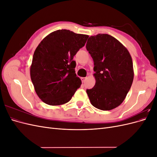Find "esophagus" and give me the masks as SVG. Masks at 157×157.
<instances>
[{"label": "esophagus", "mask_w": 157, "mask_h": 157, "mask_svg": "<svg viewBox=\"0 0 157 157\" xmlns=\"http://www.w3.org/2000/svg\"><path fill=\"white\" fill-rule=\"evenodd\" d=\"M86 77H82V78H81L82 82H84L85 80H86Z\"/></svg>", "instance_id": "1"}]
</instances>
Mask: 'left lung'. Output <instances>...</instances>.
<instances>
[{"instance_id":"left-lung-1","label":"left lung","mask_w":157,"mask_h":157,"mask_svg":"<svg viewBox=\"0 0 157 157\" xmlns=\"http://www.w3.org/2000/svg\"><path fill=\"white\" fill-rule=\"evenodd\" d=\"M86 50L94 61L96 84L86 93L92 105L103 111L119 106L134 80L132 57L113 36L98 34L89 37Z\"/></svg>"}]
</instances>
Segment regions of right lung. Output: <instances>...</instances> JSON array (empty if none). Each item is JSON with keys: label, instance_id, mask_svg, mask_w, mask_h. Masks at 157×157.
<instances>
[{"label": "right lung", "instance_id": "obj_1", "mask_svg": "<svg viewBox=\"0 0 157 157\" xmlns=\"http://www.w3.org/2000/svg\"><path fill=\"white\" fill-rule=\"evenodd\" d=\"M88 35L67 29L51 33L36 47L30 69L38 96L50 105L71 100L82 84L75 73L73 57L86 42Z\"/></svg>", "mask_w": 157, "mask_h": 157}]
</instances>
